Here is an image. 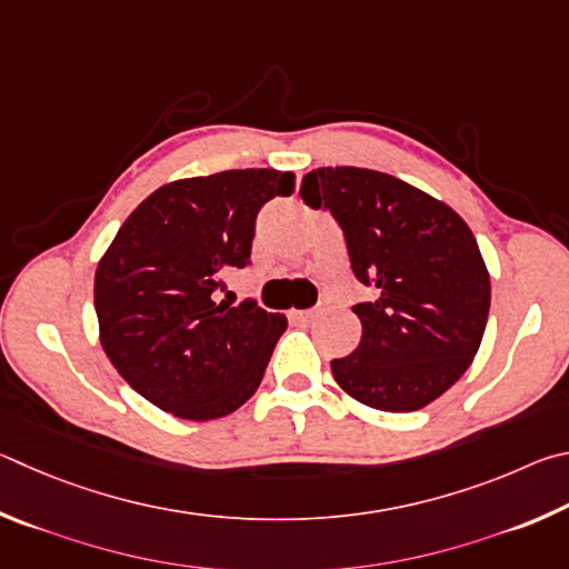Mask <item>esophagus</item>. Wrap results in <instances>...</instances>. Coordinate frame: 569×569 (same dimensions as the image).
<instances>
[{"label": "esophagus", "mask_w": 569, "mask_h": 569, "mask_svg": "<svg viewBox=\"0 0 569 569\" xmlns=\"http://www.w3.org/2000/svg\"><path fill=\"white\" fill-rule=\"evenodd\" d=\"M295 317L302 322H312L315 320V310H295Z\"/></svg>", "instance_id": "1"}]
</instances>
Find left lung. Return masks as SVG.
<instances>
[{"label":"left lung","instance_id":"left-lung-1","mask_svg":"<svg viewBox=\"0 0 569 569\" xmlns=\"http://www.w3.org/2000/svg\"><path fill=\"white\" fill-rule=\"evenodd\" d=\"M300 197L332 214L352 274L377 292L375 302L352 307L362 340L332 360L337 385L375 410H422L470 367L490 315V274L470 227L375 169H312Z\"/></svg>","mask_w":569,"mask_h":569}]
</instances>
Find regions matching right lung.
Returning <instances> with one entry per match:
<instances>
[{
	"label": "right lung",
	"instance_id": "obj_1",
	"mask_svg": "<svg viewBox=\"0 0 569 569\" xmlns=\"http://www.w3.org/2000/svg\"><path fill=\"white\" fill-rule=\"evenodd\" d=\"M292 192V172L227 169L159 187L119 227L94 274L99 335L159 410L204 422L257 392L287 317L212 297L227 269L252 264L259 209Z\"/></svg>",
	"mask_w": 569,
	"mask_h": 569
}]
</instances>
